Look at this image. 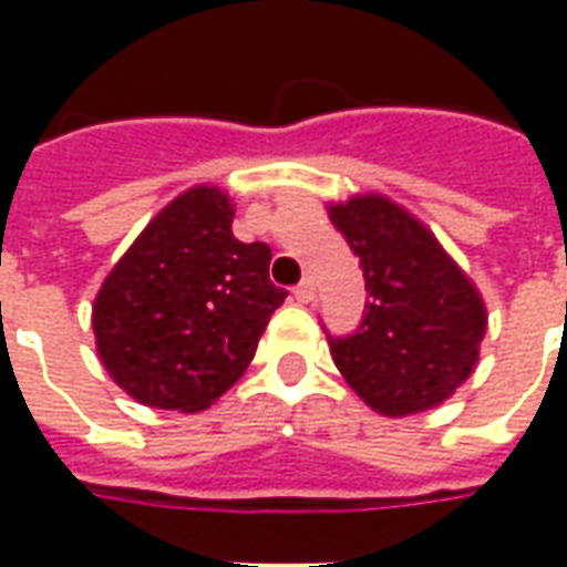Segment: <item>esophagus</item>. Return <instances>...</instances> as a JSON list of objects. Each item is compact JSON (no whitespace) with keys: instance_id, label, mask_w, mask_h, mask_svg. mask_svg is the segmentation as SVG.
I'll use <instances>...</instances> for the list:
<instances>
[{"instance_id":"obj_1","label":"esophagus","mask_w":567,"mask_h":567,"mask_svg":"<svg viewBox=\"0 0 567 567\" xmlns=\"http://www.w3.org/2000/svg\"><path fill=\"white\" fill-rule=\"evenodd\" d=\"M312 297H316V288H312V282H300L295 288V300L297 303H312Z\"/></svg>"}]
</instances>
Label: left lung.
<instances>
[{
    "label": "left lung",
    "instance_id": "8db88e82",
    "mask_svg": "<svg viewBox=\"0 0 567 567\" xmlns=\"http://www.w3.org/2000/svg\"><path fill=\"white\" fill-rule=\"evenodd\" d=\"M333 227L361 258L368 307L331 355L382 416L434 410L474 373L486 307L425 224L382 194L333 203Z\"/></svg>",
    "mask_w": 567,
    "mask_h": 567
}]
</instances>
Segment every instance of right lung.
I'll return each instance as SVG.
<instances>
[{
  "label": "right lung",
  "mask_w": 567,
  "mask_h": 567,
  "mask_svg": "<svg viewBox=\"0 0 567 567\" xmlns=\"http://www.w3.org/2000/svg\"><path fill=\"white\" fill-rule=\"evenodd\" d=\"M234 203L197 185L161 209L93 300L96 352L140 404L199 413L255 358L288 291L270 282L267 243H239Z\"/></svg>",
  "instance_id": "add662e5"
}]
</instances>
